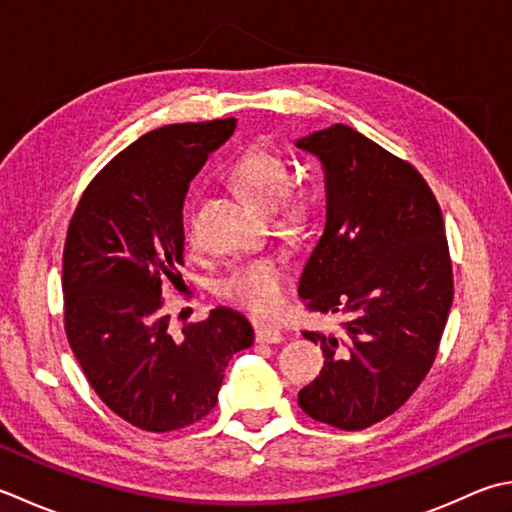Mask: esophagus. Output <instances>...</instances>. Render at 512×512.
Returning a JSON list of instances; mask_svg holds the SVG:
<instances>
[{
  "label": "esophagus",
  "mask_w": 512,
  "mask_h": 512,
  "mask_svg": "<svg viewBox=\"0 0 512 512\" xmlns=\"http://www.w3.org/2000/svg\"><path fill=\"white\" fill-rule=\"evenodd\" d=\"M257 342L259 344H279L284 342L282 330L275 326H257Z\"/></svg>",
  "instance_id": "obj_1"
}]
</instances>
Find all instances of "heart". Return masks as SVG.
<instances>
[{"instance_id": "b5f03b06", "label": "heart", "mask_w": 512, "mask_h": 512, "mask_svg": "<svg viewBox=\"0 0 512 512\" xmlns=\"http://www.w3.org/2000/svg\"><path fill=\"white\" fill-rule=\"evenodd\" d=\"M226 179L246 202L268 208L279 230H302L315 213V193L302 182H288L290 164L268 148H246L226 168ZM288 270L282 257L262 255L235 266L217 284V293L228 302L248 308L255 315H273L284 304Z\"/></svg>"}]
</instances>
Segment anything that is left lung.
Segmentation results:
<instances>
[{
	"label": "left lung",
	"instance_id": "8db88e82",
	"mask_svg": "<svg viewBox=\"0 0 512 512\" xmlns=\"http://www.w3.org/2000/svg\"><path fill=\"white\" fill-rule=\"evenodd\" d=\"M326 173V228L299 279L308 310L344 315L304 337L324 368L299 390L317 422L364 430L406 404L435 362L453 306L444 219L419 170L355 128L302 137Z\"/></svg>",
	"mask_w": 512,
	"mask_h": 512
}]
</instances>
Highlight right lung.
Returning <instances> with one entry per match:
<instances>
[{
    "instance_id": "1",
    "label": "right lung",
    "mask_w": 512,
    "mask_h": 512,
    "mask_svg": "<svg viewBox=\"0 0 512 512\" xmlns=\"http://www.w3.org/2000/svg\"><path fill=\"white\" fill-rule=\"evenodd\" d=\"M235 124L228 117L150 130L99 170L68 224V344L99 399L150 433L206 417L230 357L255 339L248 319L230 308L173 335L162 297L182 282L190 179Z\"/></svg>"
}]
</instances>
